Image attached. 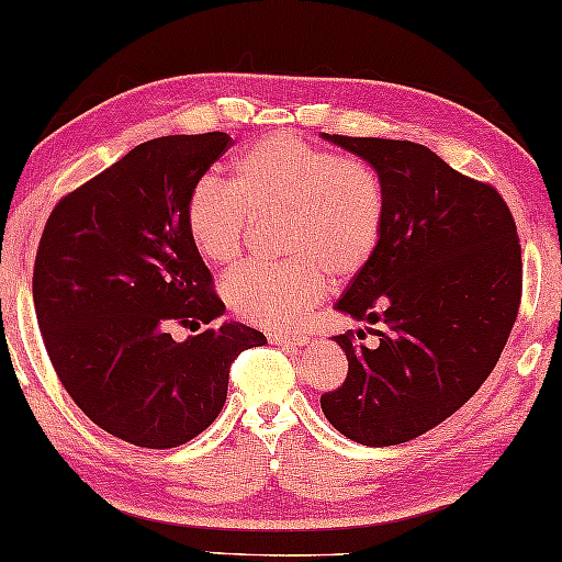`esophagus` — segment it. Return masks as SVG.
Here are the masks:
<instances>
[{
    "instance_id": "esophagus-1",
    "label": "esophagus",
    "mask_w": 562,
    "mask_h": 562,
    "mask_svg": "<svg viewBox=\"0 0 562 562\" xmlns=\"http://www.w3.org/2000/svg\"><path fill=\"white\" fill-rule=\"evenodd\" d=\"M268 340H270V344H278V346H294V348H300V346L306 344V340H310V336L274 331V334H268Z\"/></svg>"
}]
</instances>
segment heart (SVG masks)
<instances>
[{
    "mask_svg": "<svg viewBox=\"0 0 562 562\" xmlns=\"http://www.w3.org/2000/svg\"><path fill=\"white\" fill-rule=\"evenodd\" d=\"M252 222H282L290 262L234 272L224 282L226 304L248 324L292 326L322 300L328 280H353L375 260L384 187L366 160L294 134H268L231 162L228 192L202 180L184 200L187 236L216 268L244 256Z\"/></svg>",
    "mask_w": 562,
    "mask_h": 562,
    "instance_id": "b5f03b06",
    "label": "heart"
}]
</instances>
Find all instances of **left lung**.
<instances>
[{
    "mask_svg": "<svg viewBox=\"0 0 562 562\" xmlns=\"http://www.w3.org/2000/svg\"><path fill=\"white\" fill-rule=\"evenodd\" d=\"M384 187V236L336 310L382 324L380 346L346 350L348 378L322 409L350 441L382 448L431 431L497 366L521 302V246L502 194L412 140L328 136Z\"/></svg>",
    "mask_w": 562,
    "mask_h": 562,
    "instance_id": "obj_1",
    "label": "left lung"
}]
</instances>
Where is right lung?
<instances>
[{
	"mask_svg": "<svg viewBox=\"0 0 562 562\" xmlns=\"http://www.w3.org/2000/svg\"><path fill=\"white\" fill-rule=\"evenodd\" d=\"M222 131L140 143L55 204L33 266V304L72 402L121 441L178 448L224 409L228 370L266 336L238 322L178 344L170 326L224 314L184 228V200L226 153Z\"/></svg>",
	"mask_w": 562,
	"mask_h": 562,
	"instance_id": "obj_1",
	"label": "right lung"
}]
</instances>
